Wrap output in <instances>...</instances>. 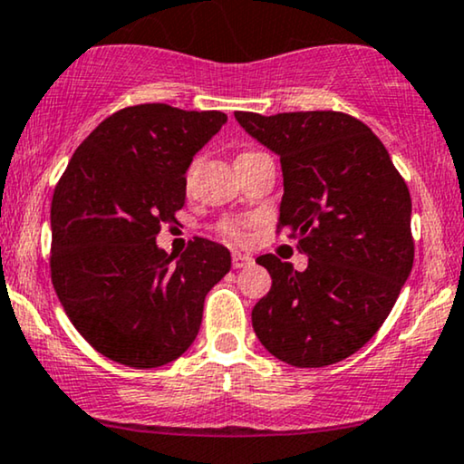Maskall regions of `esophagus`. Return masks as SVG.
<instances>
[{"mask_svg":"<svg viewBox=\"0 0 464 464\" xmlns=\"http://www.w3.org/2000/svg\"><path fill=\"white\" fill-rule=\"evenodd\" d=\"M255 263L250 255H242V252H233V267L236 269H242V267H248Z\"/></svg>","mask_w":464,"mask_h":464,"instance_id":"obj_1","label":"esophagus"}]
</instances>
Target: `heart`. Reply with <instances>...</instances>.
Listing matches in <instances>:
<instances>
[{
	"label": "heart",
	"instance_id": "1",
	"mask_svg": "<svg viewBox=\"0 0 464 464\" xmlns=\"http://www.w3.org/2000/svg\"><path fill=\"white\" fill-rule=\"evenodd\" d=\"M252 154H256V151H244V154L237 156V160H239V158H246V156H252ZM220 231H222V236L233 239V242H242V239L246 237V225L242 220H225L220 225Z\"/></svg>",
	"mask_w": 464,
	"mask_h": 464
}]
</instances>
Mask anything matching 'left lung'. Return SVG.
<instances>
[{
    "label": "left lung",
    "instance_id": "1",
    "mask_svg": "<svg viewBox=\"0 0 464 464\" xmlns=\"http://www.w3.org/2000/svg\"><path fill=\"white\" fill-rule=\"evenodd\" d=\"M236 120L280 156L278 228L308 256L304 272L274 255L256 259L272 289L252 327L280 362L330 366L377 334L411 274V195L377 134L347 113L237 111Z\"/></svg>",
    "mask_w": 464,
    "mask_h": 464
}]
</instances>
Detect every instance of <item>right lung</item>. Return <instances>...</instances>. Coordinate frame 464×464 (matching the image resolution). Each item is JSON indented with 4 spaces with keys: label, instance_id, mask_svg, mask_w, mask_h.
Wrapping results in <instances>:
<instances>
[{
    "label": "right lung",
    "instance_id": "obj_1",
    "mask_svg": "<svg viewBox=\"0 0 464 464\" xmlns=\"http://www.w3.org/2000/svg\"><path fill=\"white\" fill-rule=\"evenodd\" d=\"M227 124L220 111L137 104L76 148L51 201V280L68 319L98 353L158 368L195 343L209 289L231 252L197 237L173 261L162 225L186 201L192 156Z\"/></svg>",
    "mask_w": 464,
    "mask_h": 464
}]
</instances>
